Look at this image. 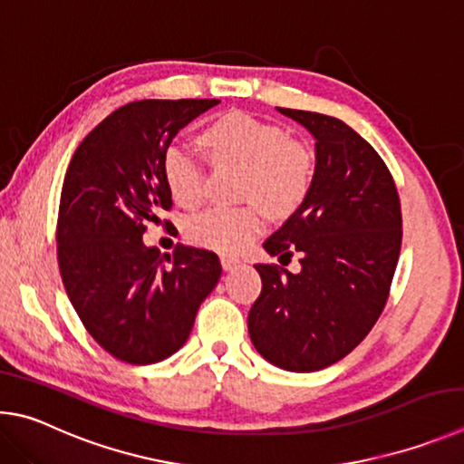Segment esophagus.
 <instances>
[{
	"label": "esophagus",
	"mask_w": 464,
	"mask_h": 464,
	"mask_svg": "<svg viewBox=\"0 0 464 464\" xmlns=\"http://www.w3.org/2000/svg\"><path fill=\"white\" fill-rule=\"evenodd\" d=\"M219 263H222V269L224 271H232L237 269V266L240 265V261L234 255H227V253H222L219 255Z\"/></svg>",
	"instance_id": "obj_1"
}]
</instances>
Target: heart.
Wrapping results in <instances>:
<instances>
[{
  "label": "heart",
  "instance_id": "obj_1",
  "mask_svg": "<svg viewBox=\"0 0 464 464\" xmlns=\"http://www.w3.org/2000/svg\"><path fill=\"white\" fill-rule=\"evenodd\" d=\"M211 159L242 165V193L258 198L265 206L285 214L305 198L312 177V159L302 144L289 140L287 132L271 121L248 113H227L206 128L201 136ZM162 175L170 195L181 206L201 198V162L183 146H169L162 157ZM263 227V208H209L187 219L185 232L201 246L226 250L245 248Z\"/></svg>",
  "mask_w": 464,
  "mask_h": 464
}]
</instances>
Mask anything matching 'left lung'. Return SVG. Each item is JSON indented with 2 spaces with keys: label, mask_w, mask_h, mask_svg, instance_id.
Returning a JSON list of instances; mask_svg holds the SVG:
<instances>
[{
  "label": "left lung",
  "mask_w": 464,
  "mask_h": 464,
  "mask_svg": "<svg viewBox=\"0 0 464 464\" xmlns=\"http://www.w3.org/2000/svg\"><path fill=\"white\" fill-rule=\"evenodd\" d=\"M315 140L304 201L265 240L271 256L299 253L302 271L255 265L263 289L248 334L263 359L291 372L326 369L361 344L383 312L401 248L393 177L343 120L277 108Z\"/></svg>",
  "instance_id": "obj_1"
}]
</instances>
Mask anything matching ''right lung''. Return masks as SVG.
I'll list each match as a JSON object with an SVG mask.
<instances>
[{
    "mask_svg": "<svg viewBox=\"0 0 464 464\" xmlns=\"http://www.w3.org/2000/svg\"><path fill=\"white\" fill-rule=\"evenodd\" d=\"M219 100H142L111 111L77 146L64 175L56 242L63 285L89 334L118 361L152 364L181 348L218 285L209 250L177 246L167 266L146 224L173 206L162 157Z\"/></svg>",
    "mask_w": 464,
    "mask_h": 464,
    "instance_id": "right-lung-1",
    "label": "right lung"
}]
</instances>
